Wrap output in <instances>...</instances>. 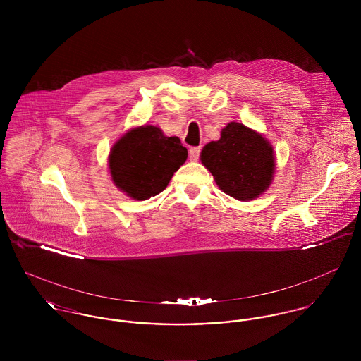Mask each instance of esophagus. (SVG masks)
Listing matches in <instances>:
<instances>
[{
    "mask_svg": "<svg viewBox=\"0 0 361 361\" xmlns=\"http://www.w3.org/2000/svg\"><path fill=\"white\" fill-rule=\"evenodd\" d=\"M200 152H202V149H200V147H192V149L189 150L190 161H197V159H199V157H200Z\"/></svg>",
    "mask_w": 361,
    "mask_h": 361,
    "instance_id": "1",
    "label": "esophagus"
}]
</instances>
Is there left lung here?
Masks as SVG:
<instances>
[{
  "label": "left lung",
  "instance_id": "left-lung-1",
  "mask_svg": "<svg viewBox=\"0 0 361 361\" xmlns=\"http://www.w3.org/2000/svg\"><path fill=\"white\" fill-rule=\"evenodd\" d=\"M200 158L218 188L240 202L257 199L269 188L275 172L269 142L238 122L228 123L219 140L204 146Z\"/></svg>",
  "mask_w": 361,
  "mask_h": 361
}]
</instances>
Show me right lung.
I'll use <instances>...</instances> for the list:
<instances>
[{
    "mask_svg": "<svg viewBox=\"0 0 361 361\" xmlns=\"http://www.w3.org/2000/svg\"><path fill=\"white\" fill-rule=\"evenodd\" d=\"M188 150L179 137H168L157 126L128 130L111 149L109 172L115 186L135 200L161 193L183 165Z\"/></svg>",
    "mask_w": 361,
    "mask_h": 361,
    "instance_id": "1",
    "label": "right lung"
}]
</instances>
